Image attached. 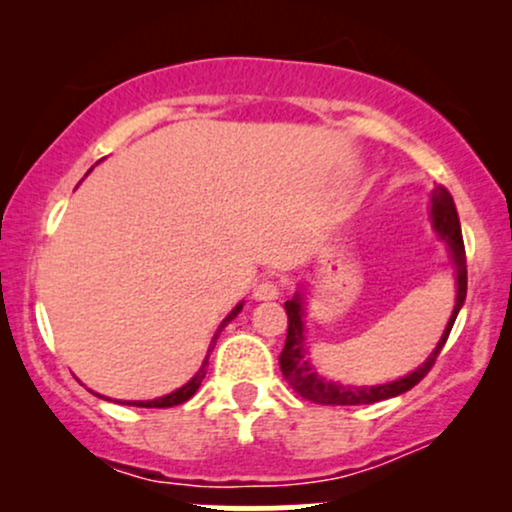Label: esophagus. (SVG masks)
I'll use <instances>...</instances> for the list:
<instances>
[{"label": "esophagus", "instance_id": "esophagus-1", "mask_svg": "<svg viewBox=\"0 0 512 512\" xmlns=\"http://www.w3.org/2000/svg\"><path fill=\"white\" fill-rule=\"evenodd\" d=\"M252 298H255V301H276V298H279V286H276V281L262 279L260 284L252 289Z\"/></svg>", "mask_w": 512, "mask_h": 512}]
</instances>
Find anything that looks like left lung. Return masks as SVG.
I'll return each mask as SVG.
<instances>
[{"mask_svg":"<svg viewBox=\"0 0 512 512\" xmlns=\"http://www.w3.org/2000/svg\"><path fill=\"white\" fill-rule=\"evenodd\" d=\"M431 223L436 236L448 245L452 269H455V308H452L448 325H445L443 334H440L436 349L428 354V358L419 368L411 370L404 378L392 380V383L380 385H339L334 380L325 378L317 373V368L305 358V308H303V291L298 289L293 293L291 301L284 303L286 315H289V332H286L284 351L279 356L281 373H284L286 383L298 392L303 399H310L315 404H373L383 402V399L397 397L407 392L419 383L421 378L433 368L436 358L448 342V334L455 325V317L460 313L467 298V257H464V243H462V228L460 219H457L455 202H452L450 192L445 187H436L431 192Z\"/></svg>","mask_w":512,"mask_h":512,"instance_id":"obj_1","label":"left lung"}]
</instances>
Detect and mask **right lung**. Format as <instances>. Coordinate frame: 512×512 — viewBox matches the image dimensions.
Wrapping results in <instances>:
<instances>
[{"label":"right lung","instance_id":"add662e5","mask_svg":"<svg viewBox=\"0 0 512 512\" xmlns=\"http://www.w3.org/2000/svg\"><path fill=\"white\" fill-rule=\"evenodd\" d=\"M240 310H243V301H240L236 308L231 310V313H228L226 317H223V322L219 325V330H216V334H214V339H211V344H209V349H207V356H204V361H202V366H199V370L195 375H192V380H187L185 385L182 387H178V390L175 392H170V395H163V397H156V399H137V402H122V404H129V407H146V409H163V407H178V404H182V402H187V399H190L192 395H195V392L199 390V385H202V380H204V375H207V368H209V356H211V351H214V344H216V339H219V334H221V330L223 327L228 325V322L233 320V317H236ZM98 397H103V395H98Z\"/></svg>","mask_w":512,"mask_h":512}]
</instances>
